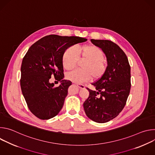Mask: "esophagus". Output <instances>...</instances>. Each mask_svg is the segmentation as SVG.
Here are the masks:
<instances>
[{
	"label": "esophagus",
	"instance_id": "esophagus-1",
	"mask_svg": "<svg viewBox=\"0 0 155 155\" xmlns=\"http://www.w3.org/2000/svg\"><path fill=\"white\" fill-rule=\"evenodd\" d=\"M77 86L78 87L79 89H81V90L84 89V86L83 84H77Z\"/></svg>",
	"mask_w": 155,
	"mask_h": 155
}]
</instances>
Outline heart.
<instances>
[{"mask_svg": "<svg viewBox=\"0 0 155 155\" xmlns=\"http://www.w3.org/2000/svg\"><path fill=\"white\" fill-rule=\"evenodd\" d=\"M104 53L99 47L87 44L81 46L77 51L74 47H69L62 56V64L65 69L69 71L77 65L78 58L86 59L82 64L83 69H76L66 74V78L78 84L93 79L97 80L105 74L107 65Z\"/></svg>", "mask_w": 155, "mask_h": 155, "instance_id": "obj_1", "label": "heart"}]
</instances>
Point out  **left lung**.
I'll list each match as a JSON object with an SVG mask.
<instances>
[{
    "mask_svg": "<svg viewBox=\"0 0 155 155\" xmlns=\"http://www.w3.org/2000/svg\"><path fill=\"white\" fill-rule=\"evenodd\" d=\"M91 42L105 53L107 66L103 76L92 84L83 103L86 116L99 123L109 121L122 111L130 90V67L124 52L116 43L107 40L91 39Z\"/></svg>",
    "mask_w": 155,
    "mask_h": 155,
    "instance_id": "left-lung-1",
    "label": "left lung"
}]
</instances>
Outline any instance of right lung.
Returning <instances> with one entry per match:
<instances>
[{
	"mask_svg": "<svg viewBox=\"0 0 155 155\" xmlns=\"http://www.w3.org/2000/svg\"><path fill=\"white\" fill-rule=\"evenodd\" d=\"M86 40L76 36L50 35L29 48L22 61L20 84L29 109L37 118L50 119L62 109L72 84L71 81L63 80V54L70 47ZM53 76L61 82L58 87L49 83Z\"/></svg>",
	"mask_w": 155,
	"mask_h": 155,
	"instance_id": "add662e5",
	"label": "right lung"
}]
</instances>
